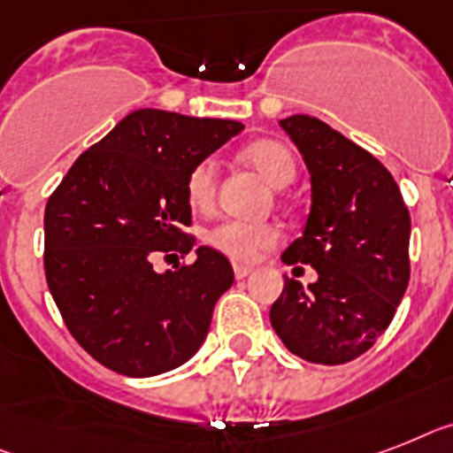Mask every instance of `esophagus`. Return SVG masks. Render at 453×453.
Returning <instances> with one entry per match:
<instances>
[{
  "label": "esophagus",
  "mask_w": 453,
  "mask_h": 453,
  "mask_svg": "<svg viewBox=\"0 0 453 453\" xmlns=\"http://www.w3.org/2000/svg\"><path fill=\"white\" fill-rule=\"evenodd\" d=\"M250 273H252V266H242V264H234V275H235V280L248 278Z\"/></svg>",
  "instance_id": "34e87169"
}]
</instances>
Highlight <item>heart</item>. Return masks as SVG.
Here are the masks:
<instances>
[{
  "label": "heart",
  "instance_id": "heart-1",
  "mask_svg": "<svg viewBox=\"0 0 453 453\" xmlns=\"http://www.w3.org/2000/svg\"><path fill=\"white\" fill-rule=\"evenodd\" d=\"M242 157L271 185L287 187L296 178V162L285 145L271 138L250 143ZM185 199L194 212H211L218 203V164L205 157L192 166L185 180ZM280 241V231L271 224L226 219L205 234V242L234 261H254L264 250Z\"/></svg>",
  "mask_w": 453,
  "mask_h": 453
}]
</instances>
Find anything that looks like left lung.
Here are the masks:
<instances>
[{"mask_svg": "<svg viewBox=\"0 0 453 453\" xmlns=\"http://www.w3.org/2000/svg\"><path fill=\"white\" fill-rule=\"evenodd\" d=\"M280 125L312 180L305 231L282 254L310 264L317 282L285 278L271 324L310 364L340 365L365 354L395 315L410 282V211L380 159L310 115Z\"/></svg>", "mask_w": 453, "mask_h": 453, "instance_id": "obj_1", "label": "left lung"}]
</instances>
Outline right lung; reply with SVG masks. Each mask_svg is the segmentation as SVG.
I'll list each match as a JSON object with an SVG mask.
<instances>
[{
  "label": "right lung",
  "instance_id": "add662e5",
  "mask_svg": "<svg viewBox=\"0 0 453 453\" xmlns=\"http://www.w3.org/2000/svg\"><path fill=\"white\" fill-rule=\"evenodd\" d=\"M241 122L141 108L78 157L43 215V268L69 334L101 365L127 377L178 368L208 335L234 268L201 245L192 264L155 273L152 261L187 254L192 166L241 132ZM173 257V254H171Z\"/></svg>",
  "mask_w": 453,
  "mask_h": 453
}]
</instances>
